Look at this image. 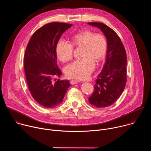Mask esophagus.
Listing matches in <instances>:
<instances>
[{
  "label": "esophagus",
  "mask_w": 151,
  "mask_h": 151,
  "mask_svg": "<svg viewBox=\"0 0 151 151\" xmlns=\"http://www.w3.org/2000/svg\"><path fill=\"white\" fill-rule=\"evenodd\" d=\"M79 81H78V80H72L70 81V83L72 85H74V84H76V83H78Z\"/></svg>",
  "instance_id": "obj_1"
}]
</instances>
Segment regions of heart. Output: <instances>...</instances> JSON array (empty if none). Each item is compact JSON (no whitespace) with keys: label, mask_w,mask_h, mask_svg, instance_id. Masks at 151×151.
<instances>
[{"label":"heart","mask_w":151,"mask_h":151,"mask_svg":"<svg viewBox=\"0 0 151 151\" xmlns=\"http://www.w3.org/2000/svg\"><path fill=\"white\" fill-rule=\"evenodd\" d=\"M71 44L60 40L56 47L58 58L63 63L73 57V47H82L81 60H76L65 69V75L69 78L85 79L89 77L95 68V62L99 63L105 57L108 43L102 34L90 30H83L73 35Z\"/></svg>","instance_id":"1"}]
</instances>
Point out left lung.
Segmentation results:
<instances>
[{
	"label": "left lung",
	"instance_id": "8db88e82",
	"mask_svg": "<svg viewBox=\"0 0 151 151\" xmlns=\"http://www.w3.org/2000/svg\"><path fill=\"white\" fill-rule=\"evenodd\" d=\"M104 33L108 43L106 63L98 75L93 94L88 100L96 107H105L114 104L124 90L127 82V54L116 33L101 23H88Z\"/></svg>",
	"mask_w": 151,
	"mask_h": 151
}]
</instances>
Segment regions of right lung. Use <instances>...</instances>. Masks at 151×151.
I'll list each match as a JSON object with an SVG mask.
<instances>
[{
  "label": "right lung",
  "instance_id": "obj_1",
  "mask_svg": "<svg viewBox=\"0 0 151 151\" xmlns=\"http://www.w3.org/2000/svg\"><path fill=\"white\" fill-rule=\"evenodd\" d=\"M72 24L50 23L37 29L27 46L24 68L28 87L33 98L41 106L52 108L63 102L70 84L58 79L61 71L57 63L56 47L61 35Z\"/></svg>",
  "mask_w": 151,
  "mask_h": 151
}]
</instances>
